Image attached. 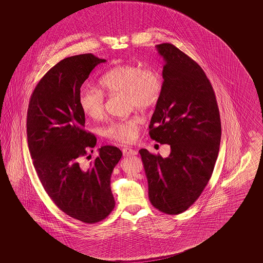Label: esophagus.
Returning <instances> with one entry per match:
<instances>
[{"label": "esophagus", "mask_w": 263, "mask_h": 263, "mask_svg": "<svg viewBox=\"0 0 263 263\" xmlns=\"http://www.w3.org/2000/svg\"><path fill=\"white\" fill-rule=\"evenodd\" d=\"M122 152H123L124 156H133V155H137V153H138L136 151L130 148V147H123Z\"/></svg>", "instance_id": "obj_1"}]
</instances>
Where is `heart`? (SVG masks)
Wrapping results in <instances>:
<instances>
[{
    "mask_svg": "<svg viewBox=\"0 0 263 263\" xmlns=\"http://www.w3.org/2000/svg\"><path fill=\"white\" fill-rule=\"evenodd\" d=\"M100 90L82 88L78 104L83 114L91 120H99L104 114L106 95H125L129 108L152 110L161 99L164 89L163 77L153 67L138 64H120L111 67L98 80ZM143 119L132 116L111 122L103 130V135L115 142L131 143L134 141Z\"/></svg>",
    "mask_w": 263,
    "mask_h": 263,
    "instance_id": "1",
    "label": "heart"
}]
</instances>
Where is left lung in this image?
Here are the masks:
<instances>
[{"mask_svg": "<svg viewBox=\"0 0 263 263\" xmlns=\"http://www.w3.org/2000/svg\"><path fill=\"white\" fill-rule=\"evenodd\" d=\"M164 58V89L149 136L171 145L167 158L141 149L152 205L180 214L199 199L215 166L221 120L215 92L202 68L171 43L156 45Z\"/></svg>", "mask_w": 263, "mask_h": 263, "instance_id": "left-lung-1", "label": "left lung"}]
</instances>
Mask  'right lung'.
<instances>
[{
    "instance_id": "right-lung-1",
    "label": "right lung",
    "mask_w": 263,
    "mask_h": 263,
    "mask_svg": "<svg viewBox=\"0 0 263 263\" xmlns=\"http://www.w3.org/2000/svg\"><path fill=\"white\" fill-rule=\"evenodd\" d=\"M105 62L92 54L59 62L33 89L27 112L28 145L40 182L63 212L86 223L102 221L115 208L111 175L122 156L117 146L105 145L88 167L83 162L96 138L85 130L80 88Z\"/></svg>"
}]
</instances>
